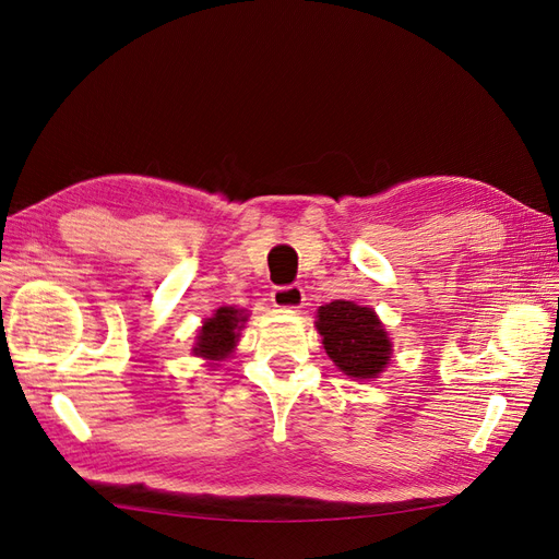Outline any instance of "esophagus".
Returning <instances> with one entry per match:
<instances>
[{"label":"esophagus","instance_id":"1","mask_svg":"<svg viewBox=\"0 0 559 559\" xmlns=\"http://www.w3.org/2000/svg\"><path fill=\"white\" fill-rule=\"evenodd\" d=\"M270 300H273L275 308L282 310H298L306 302V294L298 284H286V286H275L273 294H270Z\"/></svg>","mask_w":559,"mask_h":559}]
</instances>
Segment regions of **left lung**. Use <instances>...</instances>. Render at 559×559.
<instances>
[{
  "instance_id": "1",
  "label": "left lung",
  "mask_w": 559,
  "mask_h": 559,
  "mask_svg": "<svg viewBox=\"0 0 559 559\" xmlns=\"http://www.w3.org/2000/svg\"><path fill=\"white\" fill-rule=\"evenodd\" d=\"M314 326L331 361L349 378H378L392 359V341L373 308L333 300L317 310Z\"/></svg>"
}]
</instances>
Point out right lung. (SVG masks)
<instances>
[{"instance_id": "add662e5", "label": "right lung", "mask_w": 559, "mask_h": 559, "mask_svg": "<svg viewBox=\"0 0 559 559\" xmlns=\"http://www.w3.org/2000/svg\"><path fill=\"white\" fill-rule=\"evenodd\" d=\"M245 310H235L230 306L218 308L210 319L202 321L198 331V343L193 347L195 357L207 361H224L233 354L235 345L240 341V331L245 326Z\"/></svg>"}]
</instances>
